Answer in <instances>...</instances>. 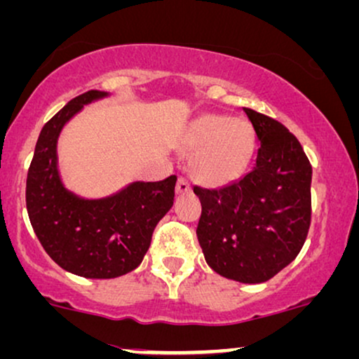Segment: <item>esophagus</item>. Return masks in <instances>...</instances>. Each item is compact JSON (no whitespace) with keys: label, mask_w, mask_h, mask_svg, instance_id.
<instances>
[{"label":"esophagus","mask_w":359,"mask_h":359,"mask_svg":"<svg viewBox=\"0 0 359 359\" xmlns=\"http://www.w3.org/2000/svg\"><path fill=\"white\" fill-rule=\"evenodd\" d=\"M191 191V184H189V181L187 178H178V183H176V193L178 194H184V193H189Z\"/></svg>","instance_id":"esophagus-1"}]
</instances>
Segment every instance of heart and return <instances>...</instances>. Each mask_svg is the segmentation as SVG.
<instances>
[{
    "mask_svg": "<svg viewBox=\"0 0 359 359\" xmlns=\"http://www.w3.org/2000/svg\"><path fill=\"white\" fill-rule=\"evenodd\" d=\"M253 128L241 118L206 114L193 123L184 151L194 154L191 172L200 183L219 187L241 175L255 153Z\"/></svg>",
    "mask_w": 359,
    "mask_h": 359,
    "instance_id": "obj_1",
    "label": "heart"
}]
</instances>
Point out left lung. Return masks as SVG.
<instances>
[{
  "mask_svg": "<svg viewBox=\"0 0 359 359\" xmlns=\"http://www.w3.org/2000/svg\"><path fill=\"white\" fill-rule=\"evenodd\" d=\"M259 141L248 175L223 188L194 187L198 241L210 268L240 283L271 280L298 256L311 223V165L276 119L243 108Z\"/></svg>",
  "mask_w": 359,
  "mask_h": 359,
  "instance_id": "8db88e82",
  "label": "left lung"
}]
</instances>
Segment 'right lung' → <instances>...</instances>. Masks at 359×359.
Returning a JSON list of instances; mask_svg holds the SVG:
<instances>
[{"mask_svg": "<svg viewBox=\"0 0 359 359\" xmlns=\"http://www.w3.org/2000/svg\"><path fill=\"white\" fill-rule=\"evenodd\" d=\"M106 93H83L43 126L26 178V210L39 243L57 266L83 278L109 280L143 261L158 221L175 201L176 176L136 183L104 200H83L61 183L56 141L83 104Z\"/></svg>", "mask_w": 359, "mask_h": 359, "instance_id": "right-lung-1", "label": "right lung"}]
</instances>
